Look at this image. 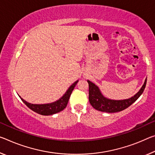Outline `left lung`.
Segmentation results:
<instances>
[{
  "label": "left lung",
  "mask_w": 155,
  "mask_h": 155,
  "mask_svg": "<svg viewBox=\"0 0 155 155\" xmlns=\"http://www.w3.org/2000/svg\"><path fill=\"white\" fill-rule=\"evenodd\" d=\"M147 78L145 80L143 86L134 95L133 97L124 100H112L105 97L101 92L99 88L94 83L87 80L89 84V101L92 106L97 110L101 112L108 113H114L122 111L128 107L142 94L146 87Z\"/></svg>",
  "instance_id": "obj_1"
}]
</instances>
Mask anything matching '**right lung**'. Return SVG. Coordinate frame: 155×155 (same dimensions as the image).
<instances>
[{"instance_id": "1", "label": "right lung", "mask_w": 155, "mask_h": 155, "mask_svg": "<svg viewBox=\"0 0 155 155\" xmlns=\"http://www.w3.org/2000/svg\"><path fill=\"white\" fill-rule=\"evenodd\" d=\"M78 81L74 82L71 86L68 88V90L66 91L65 94L63 96L61 99L56 101L55 102L51 103V104H32L27 102L26 101L21 98L23 102L28 106L29 109L33 110L34 112L38 113L39 114L45 115H52L56 113H58L62 110H64L67 106L69 99H70V95L72 94L74 88L77 84Z\"/></svg>"}]
</instances>
